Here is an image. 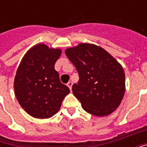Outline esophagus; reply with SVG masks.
<instances>
[{
	"mask_svg": "<svg viewBox=\"0 0 147 147\" xmlns=\"http://www.w3.org/2000/svg\"><path fill=\"white\" fill-rule=\"evenodd\" d=\"M67 86H68V87H69V89L70 90H71V86H72V83H71V82H68V83H67Z\"/></svg>",
	"mask_w": 147,
	"mask_h": 147,
	"instance_id": "34e87169",
	"label": "esophagus"
}]
</instances>
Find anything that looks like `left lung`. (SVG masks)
Instances as JSON below:
<instances>
[{
  "mask_svg": "<svg viewBox=\"0 0 147 147\" xmlns=\"http://www.w3.org/2000/svg\"><path fill=\"white\" fill-rule=\"evenodd\" d=\"M65 54L79 73L72 92L83 109L96 117L113 113L125 93L122 65L104 49L90 43L66 49Z\"/></svg>",
  "mask_w": 147,
  "mask_h": 147,
  "instance_id": "8db88e82",
  "label": "left lung"
}]
</instances>
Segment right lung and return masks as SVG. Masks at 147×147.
<instances>
[{"instance_id":"add662e5","label":"right lung","mask_w":147,"mask_h":147,"mask_svg":"<svg viewBox=\"0 0 147 147\" xmlns=\"http://www.w3.org/2000/svg\"><path fill=\"white\" fill-rule=\"evenodd\" d=\"M61 49L43 43L32 46L22 58L14 80V92L21 107L31 117L50 118L57 113L70 90L55 70Z\"/></svg>"}]
</instances>
